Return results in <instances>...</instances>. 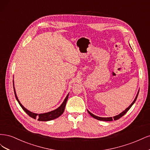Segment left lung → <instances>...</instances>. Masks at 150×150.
<instances>
[{"instance_id": "8db88e82", "label": "left lung", "mask_w": 150, "mask_h": 150, "mask_svg": "<svg viewBox=\"0 0 150 150\" xmlns=\"http://www.w3.org/2000/svg\"><path fill=\"white\" fill-rule=\"evenodd\" d=\"M138 93H139V91L138 92V94H137V96H136V98H135V99H134V100L133 101V102L132 103H131V105H130L128 108H127L124 111H122L121 113H120V115H117V116H114L113 117H99V116H96L94 115L93 114H92V113L91 112H89V111H88L89 114L92 117H93L94 118L96 119V120H98L105 121H112V120H117L120 119V117H121L122 116H124V115L126 114V113L127 112H128V111L129 110V109L131 108V107L133 106V104L134 103V102L136 101V100H137V97H138Z\"/></svg>"}]
</instances>
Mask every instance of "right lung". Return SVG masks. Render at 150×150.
Instances as JSON below:
<instances>
[{"label": "right lung", "instance_id": "1", "mask_svg": "<svg viewBox=\"0 0 150 150\" xmlns=\"http://www.w3.org/2000/svg\"><path fill=\"white\" fill-rule=\"evenodd\" d=\"M13 90H14V94H15V96L16 98V99L17 100L18 103L20 104V106H21V108L23 109V110L28 114L30 117H33L34 119H36L37 118L38 120L39 121H50V120H52L57 118V117H59L63 112L64 111V109L66 107V102L67 101V99H68V96H69V94L67 95L66 98H65L64 102L62 103V104L58 108H57L56 110L52 111H50L48 112H46V113H43V114H35V113L34 112H32L30 111H29V110H27L25 109L23 106L21 104L20 101H19V99H18L17 97V95L16 93V91L14 89V86H13Z\"/></svg>", "mask_w": 150, "mask_h": 150}]
</instances>
